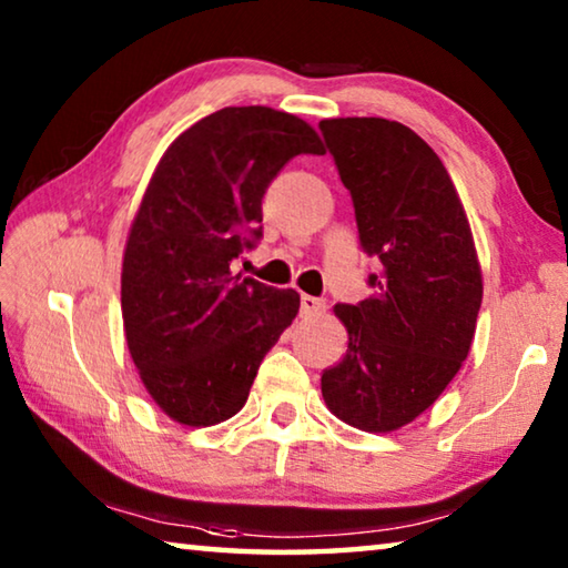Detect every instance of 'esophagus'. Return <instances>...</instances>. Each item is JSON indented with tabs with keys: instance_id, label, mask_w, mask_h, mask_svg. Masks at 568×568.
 Wrapping results in <instances>:
<instances>
[{
	"instance_id": "esophagus-1",
	"label": "esophagus",
	"mask_w": 568,
	"mask_h": 568,
	"mask_svg": "<svg viewBox=\"0 0 568 568\" xmlns=\"http://www.w3.org/2000/svg\"><path fill=\"white\" fill-rule=\"evenodd\" d=\"M325 311V301L313 295H301V315H321Z\"/></svg>"
}]
</instances>
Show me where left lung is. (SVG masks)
Here are the masks:
<instances>
[{
	"label": "left lung",
	"instance_id": "1",
	"mask_svg": "<svg viewBox=\"0 0 568 568\" xmlns=\"http://www.w3.org/2000/svg\"><path fill=\"white\" fill-rule=\"evenodd\" d=\"M321 132L361 245L381 263L376 293L333 307L348 351L321 390L335 418L390 434L434 406L468 358L484 297L474 235L444 162L406 124L338 118Z\"/></svg>",
	"mask_w": 568,
	"mask_h": 568
}]
</instances>
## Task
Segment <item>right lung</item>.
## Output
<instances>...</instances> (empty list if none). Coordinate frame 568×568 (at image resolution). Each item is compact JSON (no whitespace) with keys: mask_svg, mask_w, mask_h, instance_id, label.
Masks as SVG:
<instances>
[{"mask_svg":"<svg viewBox=\"0 0 568 568\" xmlns=\"http://www.w3.org/2000/svg\"><path fill=\"white\" fill-rule=\"evenodd\" d=\"M311 124L273 108H225L165 150L122 257L124 338L162 413L203 428L245 406L301 295L230 263L263 235V195L295 155H323Z\"/></svg>","mask_w":568,"mask_h":568,"instance_id":"1","label":"right lung"}]
</instances>
